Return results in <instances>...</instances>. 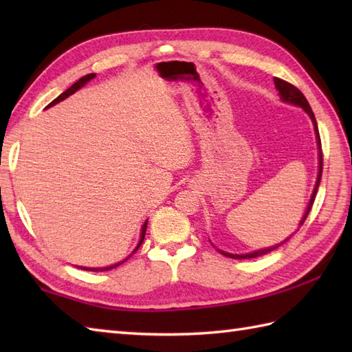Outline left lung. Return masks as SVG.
<instances>
[{"instance_id":"8db88e82","label":"left lung","mask_w":352,"mask_h":352,"mask_svg":"<svg viewBox=\"0 0 352 352\" xmlns=\"http://www.w3.org/2000/svg\"><path fill=\"white\" fill-rule=\"evenodd\" d=\"M274 83H275V87L278 89L280 98H281L283 101L290 102V104H295V106H300V107H302L305 111H307L309 116L311 118L313 125H315L316 136H318V145H319V174H318V180H316L315 190H313V195H311L310 203H309V206H307V210H305V213H304V216H302V219H301V222H300V227H301L302 223H304V221L307 219V216H309V213H310V210H311V207H313V203H315L316 192H318L319 183H320V177H322V166H324L322 146H320V136H319V131H318L316 118H315V115H313L310 104H309L307 100H305L304 94L300 91V89L295 87L294 85H290L289 81H284V80H281V78H276V77H275V78H274ZM287 241H289V239H286V241H284V242H287ZM284 242H283V243H284ZM283 243H280V245H283ZM280 245H275V246H271V248H265V250H260V251H254V252H250V254H228V252H223V251H221V250H218V251L222 254V256H226V257L242 260V258H256V257H258V256H263V254H267V252H271V251L276 250Z\"/></svg>"}]
</instances>
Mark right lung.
<instances>
[{"mask_svg":"<svg viewBox=\"0 0 352 352\" xmlns=\"http://www.w3.org/2000/svg\"><path fill=\"white\" fill-rule=\"evenodd\" d=\"M94 77H95V74H87V76H85V77H81V78H80V80L77 81V83H74V85H72V86H71L69 89H68V91H65V92H63V94H62L60 96H57V98H56L54 101H51V102L48 104V106H47V107H51V106H54V104H57V102H60V101H63L65 98H68V96H69V95H72L74 92H77L80 87H83V86H85V85L87 83V81H89V80H92ZM146 223H148V222H145V223H144V227H142V233H140V241H139V243H138V246H136V250H134V251H133V254H134V252H136V251L139 250V246L142 245V242H144V239H145V233H146ZM133 254H131V256H133ZM131 256H130V257H131ZM130 257H126L125 260H129ZM125 260H122V261H119V263H116V265H111V266H107V267H83V269H85V271H95V272H96V271H109V269H113V267H118L119 265H122Z\"/></svg>","mask_w":352,"mask_h":352,"instance_id":"1","label":"right lung"}]
</instances>
